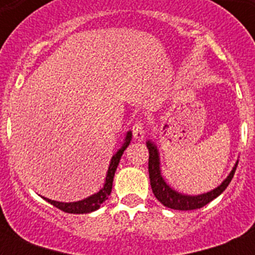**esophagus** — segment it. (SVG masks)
Segmentation results:
<instances>
[{"label": "esophagus", "mask_w": 255, "mask_h": 255, "mask_svg": "<svg viewBox=\"0 0 255 255\" xmlns=\"http://www.w3.org/2000/svg\"><path fill=\"white\" fill-rule=\"evenodd\" d=\"M132 132H133V139H135L136 141H143L144 135H145L143 123L137 122L136 124H133V127H132Z\"/></svg>", "instance_id": "esophagus-1"}]
</instances>
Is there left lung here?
<instances>
[{
  "label": "left lung",
  "instance_id": "left-lung-1",
  "mask_svg": "<svg viewBox=\"0 0 255 255\" xmlns=\"http://www.w3.org/2000/svg\"><path fill=\"white\" fill-rule=\"evenodd\" d=\"M147 148L149 151V160H148V172H149V180H151V188L152 192L155 194V197L159 200L164 206L170 208L174 210H194L200 209L210 201H213L214 198L218 197L224 190L228 188V185L232 181L234 176L236 168L238 165V160L234 164L233 169L230 170L228 177L224 181L214 188L210 192L206 193L197 194V196H189V194H182L173 188H170L164 180L163 174H161V167H160V155L157 145H156L152 140L147 141Z\"/></svg>",
  "mask_w": 255,
  "mask_h": 255
}]
</instances>
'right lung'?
Listing matches in <instances>:
<instances>
[{"mask_svg": "<svg viewBox=\"0 0 255 255\" xmlns=\"http://www.w3.org/2000/svg\"><path fill=\"white\" fill-rule=\"evenodd\" d=\"M132 139V132L128 131L126 133V137H124V143L122 144V147L118 149L115 155L111 157V161H110V165H108L107 174H106V181H104L103 188L100 190H98L96 193L88 196V197L83 198V200H79V201L74 202H61V201H54V200H50V198L43 197V200L54 205L58 209L63 210L66 213H73V214H85V213H91V212H95L100 208V205L103 204L106 200H108V196L111 194L112 190V181H114V176H115L116 168L119 165V161L122 159V155L123 152L126 151V148L129 145Z\"/></svg>", "mask_w": 255, "mask_h": 255, "instance_id": "right-lung-1", "label": "right lung"}]
</instances>
